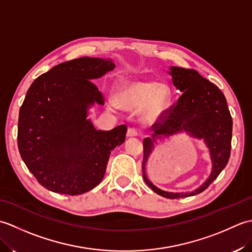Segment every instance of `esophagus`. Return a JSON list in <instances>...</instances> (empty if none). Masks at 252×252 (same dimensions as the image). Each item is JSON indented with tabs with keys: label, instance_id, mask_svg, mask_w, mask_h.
<instances>
[{
	"label": "esophagus",
	"instance_id": "esophagus-1",
	"mask_svg": "<svg viewBox=\"0 0 252 252\" xmlns=\"http://www.w3.org/2000/svg\"><path fill=\"white\" fill-rule=\"evenodd\" d=\"M138 135V132L135 129V127H129L126 132V136L127 137H133V136H137Z\"/></svg>",
	"mask_w": 252,
	"mask_h": 252
}]
</instances>
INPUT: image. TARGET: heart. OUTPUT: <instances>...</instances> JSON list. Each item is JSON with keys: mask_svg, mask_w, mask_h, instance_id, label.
Instances as JSON below:
<instances>
[{"mask_svg": "<svg viewBox=\"0 0 252 252\" xmlns=\"http://www.w3.org/2000/svg\"><path fill=\"white\" fill-rule=\"evenodd\" d=\"M116 101L127 110L142 109L143 119L156 121L169 103V91L156 81L122 83L116 94Z\"/></svg>", "mask_w": 252, "mask_h": 252, "instance_id": "obj_1", "label": "heart"}]
</instances>
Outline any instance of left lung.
<instances>
[{"label": "left lung", "instance_id": "1", "mask_svg": "<svg viewBox=\"0 0 252 252\" xmlns=\"http://www.w3.org/2000/svg\"><path fill=\"white\" fill-rule=\"evenodd\" d=\"M171 74L176 89L182 95L176 103L165 109L153 126L155 136L171 135L185 130L192 136L203 138L210 151L213 169L210 178L192 192H169L159 189L145 174V164L152 152L154 141H143V178L158 195L175 199L200 194L207 189L221 171L226 167L232 147L233 121L225 96L216 84L200 76L194 69L171 67Z\"/></svg>", "mask_w": 252, "mask_h": 252}]
</instances>
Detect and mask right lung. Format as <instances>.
I'll return each mask as SVG.
<instances>
[{"mask_svg": "<svg viewBox=\"0 0 252 252\" xmlns=\"http://www.w3.org/2000/svg\"><path fill=\"white\" fill-rule=\"evenodd\" d=\"M115 63L81 57L37 77L19 110L20 156L39 183L54 192L81 195L103 180L110 153L126 140L127 127L95 130L87 120L94 103L105 97L92 80Z\"/></svg>", "mask_w": 252, "mask_h": 252, "instance_id": "1", "label": "right lung"}]
</instances>
